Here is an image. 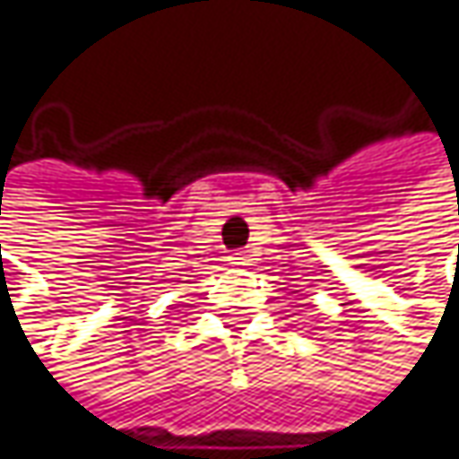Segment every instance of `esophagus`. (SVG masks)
Masks as SVG:
<instances>
[{"instance_id": "esophagus-1", "label": "esophagus", "mask_w": 459, "mask_h": 459, "mask_svg": "<svg viewBox=\"0 0 459 459\" xmlns=\"http://www.w3.org/2000/svg\"><path fill=\"white\" fill-rule=\"evenodd\" d=\"M228 261H231L234 267H247V264H250V255H247V250H237V253L228 255Z\"/></svg>"}]
</instances>
